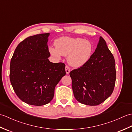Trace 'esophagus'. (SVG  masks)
Wrapping results in <instances>:
<instances>
[{
	"label": "esophagus",
	"instance_id": "1",
	"mask_svg": "<svg viewBox=\"0 0 132 132\" xmlns=\"http://www.w3.org/2000/svg\"><path fill=\"white\" fill-rule=\"evenodd\" d=\"M65 70H66V72L67 74H69L70 71V68H69L68 66H67V65L66 66V67H65Z\"/></svg>",
	"mask_w": 132,
	"mask_h": 132
}]
</instances>
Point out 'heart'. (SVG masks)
I'll return each instance as SVG.
<instances>
[{
    "mask_svg": "<svg viewBox=\"0 0 132 132\" xmlns=\"http://www.w3.org/2000/svg\"><path fill=\"white\" fill-rule=\"evenodd\" d=\"M55 47H50L49 52L56 58L68 56L70 65L80 68L87 62L93 53L94 47L89 41L82 38L61 37L54 41Z\"/></svg>",
    "mask_w": 132,
    "mask_h": 132,
    "instance_id": "1",
    "label": "heart"
}]
</instances>
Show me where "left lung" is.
<instances>
[{"mask_svg":"<svg viewBox=\"0 0 132 132\" xmlns=\"http://www.w3.org/2000/svg\"><path fill=\"white\" fill-rule=\"evenodd\" d=\"M70 76L74 97L80 103L97 105L111 96L116 82L115 61L102 36L87 62Z\"/></svg>","mask_w":132,"mask_h":132,"instance_id":"1","label":"left lung"}]
</instances>
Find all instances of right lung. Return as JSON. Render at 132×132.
Wrapping results in <instances>:
<instances>
[{"label": "right lung", "mask_w": 132, "mask_h": 132, "mask_svg": "<svg viewBox=\"0 0 132 132\" xmlns=\"http://www.w3.org/2000/svg\"><path fill=\"white\" fill-rule=\"evenodd\" d=\"M49 35L26 38L16 47L11 60L10 79L13 90L20 99L30 105L49 103L56 85L66 75L64 63L48 60Z\"/></svg>", "instance_id": "1"}]
</instances>
